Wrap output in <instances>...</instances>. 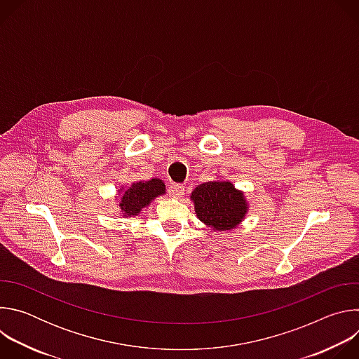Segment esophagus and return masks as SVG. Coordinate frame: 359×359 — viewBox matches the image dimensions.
<instances>
[{
	"mask_svg": "<svg viewBox=\"0 0 359 359\" xmlns=\"http://www.w3.org/2000/svg\"><path fill=\"white\" fill-rule=\"evenodd\" d=\"M183 193H184V186H183V184H172V186L169 187V194H170L172 197H175V198L182 197Z\"/></svg>",
	"mask_w": 359,
	"mask_h": 359,
	"instance_id": "34e87169",
	"label": "esophagus"
}]
</instances>
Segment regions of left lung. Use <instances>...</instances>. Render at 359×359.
<instances>
[{
	"label": "left lung",
	"mask_w": 359,
	"mask_h": 359,
	"mask_svg": "<svg viewBox=\"0 0 359 359\" xmlns=\"http://www.w3.org/2000/svg\"><path fill=\"white\" fill-rule=\"evenodd\" d=\"M197 217L215 230H231L245 215L243 193L230 182H208L191 191Z\"/></svg>",
	"instance_id": "left-lung-1"
}]
</instances>
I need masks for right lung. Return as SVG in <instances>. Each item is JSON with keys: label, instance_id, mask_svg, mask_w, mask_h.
<instances>
[{"label": "right lung", "instance_id": "1", "mask_svg": "<svg viewBox=\"0 0 359 359\" xmlns=\"http://www.w3.org/2000/svg\"><path fill=\"white\" fill-rule=\"evenodd\" d=\"M165 193V183L159 179H151L149 182L133 183L128 190H125L119 206L126 216H136L151 198Z\"/></svg>", "mask_w": 359, "mask_h": 359}]
</instances>
